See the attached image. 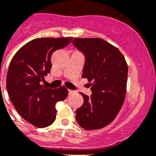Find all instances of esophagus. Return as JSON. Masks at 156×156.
I'll return each mask as SVG.
<instances>
[{"instance_id": "1", "label": "esophagus", "mask_w": 156, "mask_h": 156, "mask_svg": "<svg viewBox=\"0 0 156 156\" xmlns=\"http://www.w3.org/2000/svg\"><path fill=\"white\" fill-rule=\"evenodd\" d=\"M69 93L70 94H73V93H74V91H72V90H69Z\"/></svg>"}]
</instances>
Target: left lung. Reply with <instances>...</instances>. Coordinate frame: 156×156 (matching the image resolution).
<instances>
[{
	"mask_svg": "<svg viewBox=\"0 0 156 156\" xmlns=\"http://www.w3.org/2000/svg\"><path fill=\"white\" fill-rule=\"evenodd\" d=\"M73 45L86 58L83 78L91 86V97H83L76 110L77 123L87 130L108 126L122 108L126 94L128 65L116 46L99 38H75Z\"/></svg>",
	"mask_w": 156,
	"mask_h": 156,
	"instance_id": "1",
	"label": "left lung"
}]
</instances>
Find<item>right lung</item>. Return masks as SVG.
Wrapping results in <instances>:
<instances>
[{
  "label": "right lung",
  "mask_w": 156,
  "mask_h": 156,
  "mask_svg": "<svg viewBox=\"0 0 156 156\" xmlns=\"http://www.w3.org/2000/svg\"><path fill=\"white\" fill-rule=\"evenodd\" d=\"M69 38H38L26 43L13 56L6 86L19 114L37 128H46L56 119L55 105L65 100L69 91L64 86L52 89L42 84L50 73L51 56L67 46Z\"/></svg>",
  "instance_id": "add662e5"
}]
</instances>
